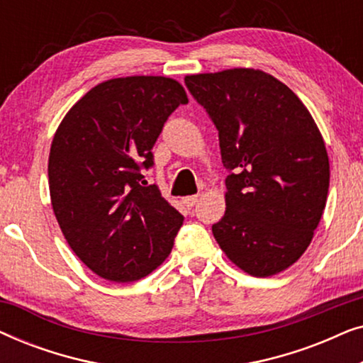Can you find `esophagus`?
Returning a JSON list of instances; mask_svg holds the SVG:
<instances>
[{
    "instance_id": "1",
    "label": "esophagus",
    "mask_w": 363,
    "mask_h": 363,
    "mask_svg": "<svg viewBox=\"0 0 363 363\" xmlns=\"http://www.w3.org/2000/svg\"><path fill=\"white\" fill-rule=\"evenodd\" d=\"M196 201H198V195H191V196L183 198V205H185L186 208H193L196 205Z\"/></svg>"
}]
</instances>
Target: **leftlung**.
Here are the masks:
<instances>
[{
    "label": "left lung",
    "mask_w": 363,
    "mask_h": 363,
    "mask_svg": "<svg viewBox=\"0 0 363 363\" xmlns=\"http://www.w3.org/2000/svg\"><path fill=\"white\" fill-rule=\"evenodd\" d=\"M185 84L218 128L230 172L213 236L247 274L287 269L311 245L329 191V157L314 118L259 69L193 74Z\"/></svg>",
    "instance_id": "8db88e82"
}]
</instances>
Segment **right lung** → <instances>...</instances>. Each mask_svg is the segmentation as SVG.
<instances>
[{"mask_svg":"<svg viewBox=\"0 0 363 363\" xmlns=\"http://www.w3.org/2000/svg\"><path fill=\"white\" fill-rule=\"evenodd\" d=\"M188 104L162 76L117 77L91 89L62 118L49 152V193L71 250L113 282L138 281L170 255L183 216L145 185L167 118Z\"/></svg>","mask_w":363,"mask_h":363,"instance_id":"right-lung-1","label":"right lung"}]
</instances>
